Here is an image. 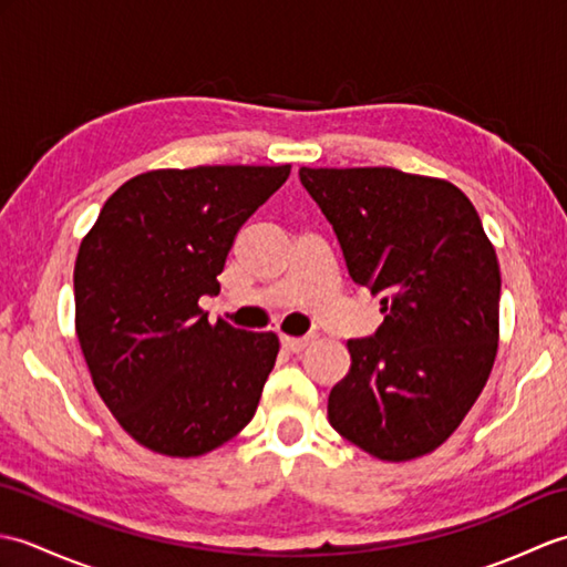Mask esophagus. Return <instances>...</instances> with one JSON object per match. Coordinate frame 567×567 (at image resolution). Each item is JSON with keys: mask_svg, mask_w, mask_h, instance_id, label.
<instances>
[{"mask_svg": "<svg viewBox=\"0 0 567 567\" xmlns=\"http://www.w3.org/2000/svg\"><path fill=\"white\" fill-rule=\"evenodd\" d=\"M282 346L287 348V351H292V353H299V351H305L307 346H311L317 341V333H309V336H299V339H295V336H282Z\"/></svg>", "mask_w": 567, "mask_h": 567, "instance_id": "34e87169", "label": "esophagus"}]
</instances>
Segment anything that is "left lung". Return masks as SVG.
I'll return each mask as SVG.
<instances>
[{"label":"left lung","mask_w":567,"mask_h":567,"mask_svg":"<svg viewBox=\"0 0 567 567\" xmlns=\"http://www.w3.org/2000/svg\"><path fill=\"white\" fill-rule=\"evenodd\" d=\"M299 179L384 315L348 341L331 426L380 461L436 451L483 392L499 341V262L473 202L394 167H299Z\"/></svg>","instance_id":"obj_1"}]
</instances>
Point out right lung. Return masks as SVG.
<instances>
[{
    "label": "right lung",
    "mask_w": 567,
    "mask_h": 567,
    "mask_svg": "<svg viewBox=\"0 0 567 567\" xmlns=\"http://www.w3.org/2000/svg\"><path fill=\"white\" fill-rule=\"evenodd\" d=\"M292 165H199L131 177L104 202L75 260V329L104 404L131 439L204 455L252 419L275 333L209 323L238 228Z\"/></svg>",
    "instance_id": "add662e5"
}]
</instances>
